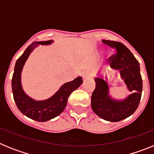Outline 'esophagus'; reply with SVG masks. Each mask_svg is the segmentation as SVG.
I'll list each match as a JSON object with an SVG mask.
<instances>
[{"instance_id":"obj_1","label":"esophagus","mask_w":154,"mask_h":154,"mask_svg":"<svg viewBox=\"0 0 154 154\" xmlns=\"http://www.w3.org/2000/svg\"><path fill=\"white\" fill-rule=\"evenodd\" d=\"M91 72H89V71H85V72H82V78L84 79H89L91 77Z\"/></svg>"}]
</instances>
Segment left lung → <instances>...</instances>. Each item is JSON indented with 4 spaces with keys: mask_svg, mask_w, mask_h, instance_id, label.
<instances>
[{
    "mask_svg": "<svg viewBox=\"0 0 154 154\" xmlns=\"http://www.w3.org/2000/svg\"><path fill=\"white\" fill-rule=\"evenodd\" d=\"M104 44L115 48L116 54L109 58L110 67L119 72L130 94L123 99L111 97L107 77L99 75L95 77L96 89L91 98V106L99 117L109 122H119L130 116L137 110L140 101L143 81L138 61L123 44L118 42L103 40Z\"/></svg>",
    "mask_w": 154,
    "mask_h": 154,
    "instance_id": "8db88e82",
    "label": "left lung"
}]
</instances>
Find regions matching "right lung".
I'll return each mask as SVG.
<instances>
[{"label": "right lung", "instance_id": "add662e5", "mask_svg": "<svg viewBox=\"0 0 154 154\" xmlns=\"http://www.w3.org/2000/svg\"><path fill=\"white\" fill-rule=\"evenodd\" d=\"M53 40L35 42L30 45L16 62L12 77V92L18 109L31 119L38 122H46L60 115L67 105L70 94L82 84V79L79 76L72 81L63 84L52 96L45 100H35L28 96L21 85V72L24 64L31 53L38 45H48Z\"/></svg>", "mask_w": 154, "mask_h": 154}]
</instances>
